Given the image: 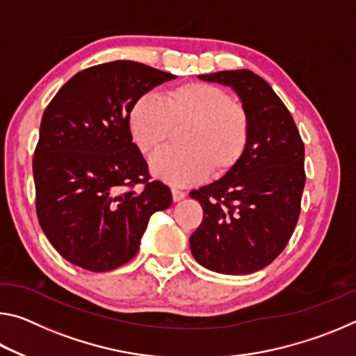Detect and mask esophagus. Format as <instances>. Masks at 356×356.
Segmentation results:
<instances>
[{
  "instance_id": "34e87169",
  "label": "esophagus",
  "mask_w": 356,
  "mask_h": 356,
  "mask_svg": "<svg viewBox=\"0 0 356 356\" xmlns=\"http://www.w3.org/2000/svg\"><path fill=\"white\" fill-rule=\"evenodd\" d=\"M171 193H172V200L176 201V202H177V201H182L184 197L186 196V193L182 191V190H179V188H172Z\"/></svg>"
}]
</instances>
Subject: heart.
I'll return each mask as SVG.
<instances>
[{"label":"heart","instance_id":"1","mask_svg":"<svg viewBox=\"0 0 356 356\" xmlns=\"http://www.w3.org/2000/svg\"><path fill=\"white\" fill-rule=\"evenodd\" d=\"M129 125L144 155H155L174 136L182 149L165 150L155 156L150 170L171 185L200 182L207 172L222 176L238 165L251 134L248 110L231 92L216 84L191 81L166 91L163 102L152 94L135 100Z\"/></svg>","mask_w":356,"mask_h":356}]
</instances>
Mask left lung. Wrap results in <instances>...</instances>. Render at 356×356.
Returning <instances> with one entry per match:
<instances>
[{
  "label": "left lung",
  "mask_w": 356,
  "mask_h": 356,
  "mask_svg": "<svg viewBox=\"0 0 356 356\" xmlns=\"http://www.w3.org/2000/svg\"><path fill=\"white\" fill-rule=\"evenodd\" d=\"M200 78L234 88L248 110L251 134L232 171L190 193L204 212L190 248L209 270L248 275L272 264L297 226L306 182L305 144L292 114L264 78L246 69Z\"/></svg>",
  "instance_id": "obj_1"
}]
</instances>
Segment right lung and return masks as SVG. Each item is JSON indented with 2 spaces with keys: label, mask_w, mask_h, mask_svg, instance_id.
<instances>
[{
  "label": "right lung",
  "mask_w": 356,
  "mask_h": 356,
  "mask_svg": "<svg viewBox=\"0 0 356 356\" xmlns=\"http://www.w3.org/2000/svg\"><path fill=\"white\" fill-rule=\"evenodd\" d=\"M168 72L135 61H113L78 72L42 116L33 156L35 212L42 231L70 264L110 272L140 250L149 218L171 206L160 180L131 143L135 100ZM143 185L140 193L133 191Z\"/></svg>",
  "instance_id": "right-lung-1"
}]
</instances>
